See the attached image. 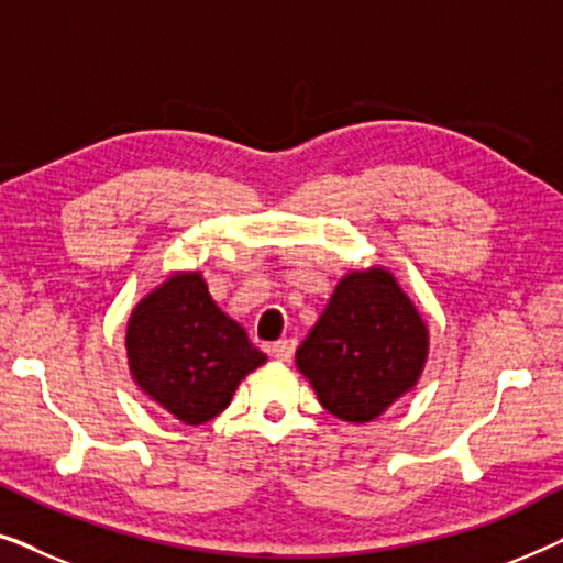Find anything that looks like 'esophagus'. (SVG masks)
I'll return each instance as SVG.
<instances>
[{
	"mask_svg": "<svg viewBox=\"0 0 563 563\" xmlns=\"http://www.w3.org/2000/svg\"><path fill=\"white\" fill-rule=\"evenodd\" d=\"M268 353H272L276 361H284V364H287V361L295 356V341H276L272 349H268Z\"/></svg>",
	"mask_w": 563,
	"mask_h": 563,
	"instance_id": "34e87169",
	"label": "esophagus"
}]
</instances>
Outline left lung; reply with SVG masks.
Instances as JSON below:
<instances>
[{
  "instance_id": "8db88e82",
  "label": "left lung",
  "mask_w": 563,
  "mask_h": 563,
  "mask_svg": "<svg viewBox=\"0 0 563 563\" xmlns=\"http://www.w3.org/2000/svg\"><path fill=\"white\" fill-rule=\"evenodd\" d=\"M428 325L382 266L349 272L297 349L320 405L345 422H372L418 384Z\"/></svg>"
}]
</instances>
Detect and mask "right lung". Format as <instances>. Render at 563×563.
I'll return each mask as SVG.
<instances>
[{
    "label": "right lung",
    "mask_w": 563,
    "mask_h": 563,
    "mask_svg": "<svg viewBox=\"0 0 563 563\" xmlns=\"http://www.w3.org/2000/svg\"><path fill=\"white\" fill-rule=\"evenodd\" d=\"M125 349L137 389L184 426L218 418L243 376L266 364L214 302L202 272H174L148 291L130 314Z\"/></svg>",
    "instance_id": "1"
}]
</instances>
